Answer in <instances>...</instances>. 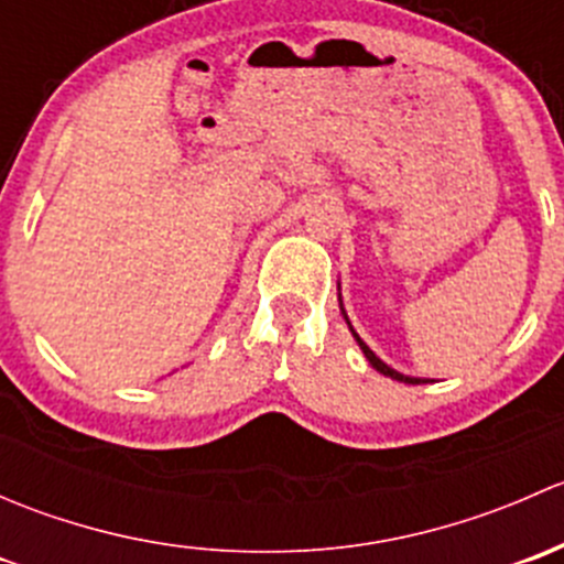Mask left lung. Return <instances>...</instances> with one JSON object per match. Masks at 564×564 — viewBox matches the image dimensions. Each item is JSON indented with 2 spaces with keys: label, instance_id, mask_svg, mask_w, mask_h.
Here are the masks:
<instances>
[{
  "label": "left lung",
  "instance_id": "left-lung-1",
  "mask_svg": "<svg viewBox=\"0 0 564 564\" xmlns=\"http://www.w3.org/2000/svg\"><path fill=\"white\" fill-rule=\"evenodd\" d=\"M346 322H349V318H346ZM351 333H355V329H351ZM355 338H357V344H360L362 355H366V357H368V362H371V366H373V368H377V371H379V373H384V377L395 379V382H406V384H423V382H425V379L403 377V373L392 371V368H390V366H384V362H382V360H379V357H377V355H373V351H371V349H368V346H366V344H362V338H360V335H357V333H355Z\"/></svg>",
  "mask_w": 564,
  "mask_h": 564
}]
</instances>
